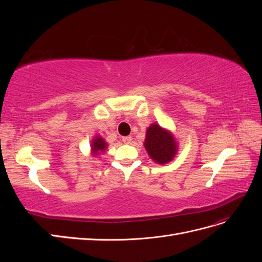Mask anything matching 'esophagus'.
I'll use <instances>...</instances> for the list:
<instances>
[{"label": "esophagus", "instance_id": "34e87169", "mask_svg": "<svg viewBox=\"0 0 262 262\" xmlns=\"http://www.w3.org/2000/svg\"><path fill=\"white\" fill-rule=\"evenodd\" d=\"M122 142L125 144H130L132 142V137H123L122 138Z\"/></svg>", "mask_w": 262, "mask_h": 262}]
</instances>
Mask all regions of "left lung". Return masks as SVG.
Listing matches in <instances>:
<instances>
[{
	"mask_svg": "<svg viewBox=\"0 0 262 262\" xmlns=\"http://www.w3.org/2000/svg\"><path fill=\"white\" fill-rule=\"evenodd\" d=\"M144 147L150 160L164 165L172 161L176 156L178 142L169 130L157 123H152L146 129Z\"/></svg>",
	"mask_w": 262,
	"mask_h": 262,
	"instance_id": "1",
	"label": "left lung"
}]
</instances>
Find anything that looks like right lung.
<instances>
[{
	"label": "right lung",
	"mask_w": 262,
	"mask_h": 262,
	"mask_svg": "<svg viewBox=\"0 0 262 262\" xmlns=\"http://www.w3.org/2000/svg\"><path fill=\"white\" fill-rule=\"evenodd\" d=\"M107 146H108V143L105 141L104 138L100 136L94 137L91 143V155L92 156L100 155V153H104L107 149Z\"/></svg>",
	"instance_id": "right-lung-1"
}]
</instances>
